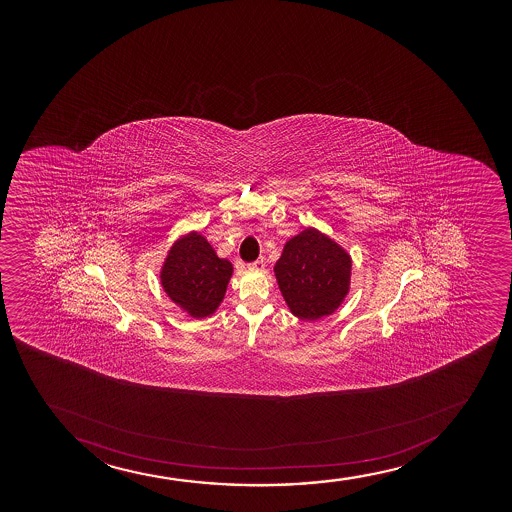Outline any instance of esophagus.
<instances>
[{"label": "esophagus", "instance_id": "34e87169", "mask_svg": "<svg viewBox=\"0 0 512 512\" xmlns=\"http://www.w3.org/2000/svg\"><path fill=\"white\" fill-rule=\"evenodd\" d=\"M247 268H249V270L254 271L265 270V261H263V259H256L254 263H249V265H247Z\"/></svg>", "mask_w": 512, "mask_h": 512}]
</instances>
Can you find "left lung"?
<instances>
[{
    "instance_id": "left-lung-1",
    "label": "left lung",
    "mask_w": 512,
    "mask_h": 512,
    "mask_svg": "<svg viewBox=\"0 0 512 512\" xmlns=\"http://www.w3.org/2000/svg\"><path fill=\"white\" fill-rule=\"evenodd\" d=\"M275 277L290 312L316 321L333 314L347 297L352 258L329 235L307 227L285 242Z\"/></svg>"
}]
</instances>
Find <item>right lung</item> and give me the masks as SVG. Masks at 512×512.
I'll list each match as a JSON object with an SVG mask.
<instances>
[{
    "instance_id": "1",
    "label": "right lung",
    "mask_w": 512,
    "mask_h": 512,
    "mask_svg": "<svg viewBox=\"0 0 512 512\" xmlns=\"http://www.w3.org/2000/svg\"><path fill=\"white\" fill-rule=\"evenodd\" d=\"M232 271V263L218 258L212 244L193 230L172 244L160 270V283L188 316L210 318L224 300Z\"/></svg>"
}]
</instances>
